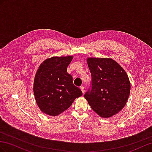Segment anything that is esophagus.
I'll list each match as a JSON object with an SVG mask.
<instances>
[{
  "label": "esophagus",
  "mask_w": 152,
  "mask_h": 152,
  "mask_svg": "<svg viewBox=\"0 0 152 152\" xmlns=\"http://www.w3.org/2000/svg\"><path fill=\"white\" fill-rule=\"evenodd\" d=\"M80 89L81 90V91H82V92H83V93L85 92V90H84V87L83 86H82V85H81V86H80Z\"/></svg>",
  "instance_id": "34e87169"
}]
</instances>
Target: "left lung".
I'll return each mask as SVG.
<instances>
[{"instance_id":"left-lung-1","label":"left lung","mask_w":152,"mask_h":152,"mask_svg":"<svg viewBox=\"0 0 152 152\" xmlns=\"http://www.w3.org/2000/svg\"><path fill=\"white\" fill-rule=\"evenodd\" d=\"M91 85L84 97L92 109L102 118L118 114L130 95V83L124 70L111 58H88Z\"/></svg>"}]
</instances>
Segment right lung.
I'll use <instances>...</instances> for the list:
<instances>
[{
	"instance_id": "right-lung-1",
	"label": "right lung",
	"mask_w": 152,
	"mask_h": 152,
	"mask_svg": "<svg viewBox=\"0 0 152 152\" xmlns=\"http://www.w3.org/2000/svg\"><path fill=\"white\" fill-rule=\"evenodd\" d=\"M72 58V56L52 57L38 67L33 92L38 106L44 114L59 115L83 94L80 88L73 84L72 77L67 71Z\"/></svg>"
}]
</instances>
